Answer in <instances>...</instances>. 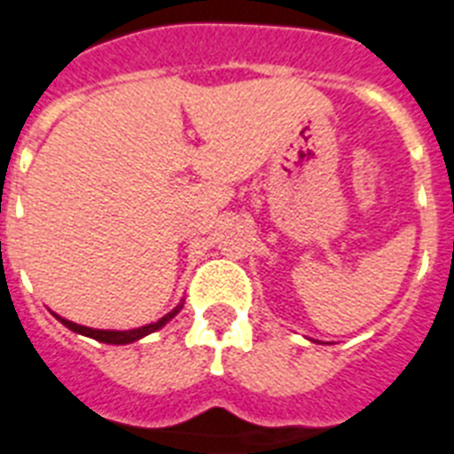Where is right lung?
<instances>
[{
  "label": "right lung",
  "instance_id": "add662e5",
  "mask_svg": "<svg viewBox=\"0 0 454 454\" xmlns=\"http://www.w3.org/2000/svg\"><path fill=\"white\" fill-rule=\"evenodd\" d=\"M184 308V301L179 305H176L175 310H169L168 315L160 317L158 322L153 324H146V326H139V329H130V331H106V329H90V326H81V324H74L69 322V319H65V317L55 315V319L60 324H65L69 331H74V333H81V335H88V338H95V340L99 342H106V345H130V342L139 340V338H144V335L153 333V331L163 329L165 324L169 322V319H175V315Z\"/></svg>",
  "mask_w": 454,
  "mask_h": 454
}]
</instances>
